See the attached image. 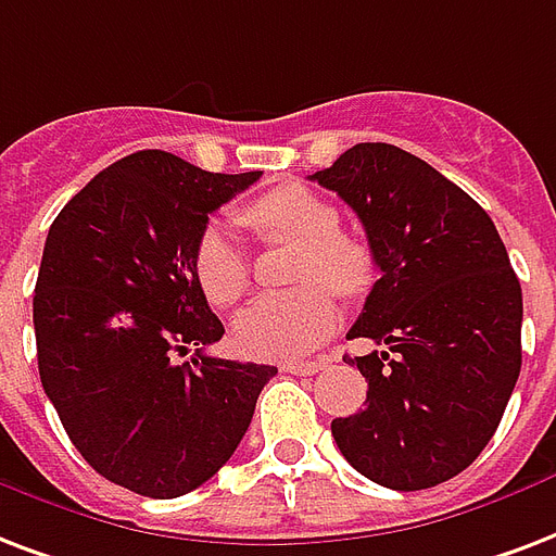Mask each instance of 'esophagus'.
Wrapping results in <instances>:
<instances>
[{
  "instance_id": "1",
  "label": "esophagus",
  "mask_w": 556,
  "mask_h": 556,
  "mask_svg": "<svg viewBox=\"0 0 556 556\" xmlns=\"http://www.w3.org/2000/svg\"><path fill=\"white\" fill-rule=\"evenodd\" d=\"M329 367V358H317V362H288L282 364V370L294 372V376H315L317 370Z\"/></svg>"
}]
</instances>
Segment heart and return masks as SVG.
Wrapping results in <instances>:
<instances>
[{"label":"heart","mask_w":556,"mask_h":556,"mask_svg":"<svg viewBox=\"0 0 556 556\" xmlns=\"http://www.w3.org/2000/svg\"><path fill=\"white\" fill-rule=\"evenodd\" d=\"M239 222L260 239L300 241L294 282L286 294H262L232 320V338L244 355L262 362H294L315 353L338 326L341 296H362L372 282L367 244L341 232L332 203L300 186H282L244 203ZM194 279L212 306H230L248 288L250 262L224 224H206L194 241Z\"/></svg>","instance_id":"b5f03b06"}]
</instances>
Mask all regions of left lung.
I'll use <instances>...</instances> for the list:
<instances>
[{
  "mask_svg": "<svg viewBox=\"0 0 556 556\" xmlns=\"http://www.w3.org/2000/svg\"><path fill=\"white\" fill-rule=\"evenodd\" d=\"M312 180L362 218L381 277L346 338L367 379L358 414L332 419L341 455L376 484L429 490L472 464L522 370V286L493 218L426 160L358 142Z\"/></svg>",
  "mask_w": 556,
  "mask_h": 556,
  "instance_id": "obj_1",
  "label": "left lung"
}]
</instances>
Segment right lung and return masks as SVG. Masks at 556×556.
Returning a JSON list of instances; mask_svg holds the SVG:
<instances>
[{"instance_id":"right-lung-1","label":"right lung","mask_w":556,"mask_h":556,"mask_svg":"<svg viewBox=\"0 0 556 556\" xmlns=\"http://www.w3.org/2000/svg\"><path fill=\"white\" fill-rule=\"evenodd\" d=\"M260 177L137 151L92 177L49 227L34 288L42 391L84 460L130 493L177 498L210 481L277 376L203 353L224 326L192 268L210 212ZM189 345L195 358L177 365Z\"/></svg>"}]
</instances>
